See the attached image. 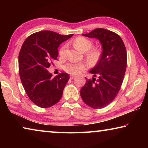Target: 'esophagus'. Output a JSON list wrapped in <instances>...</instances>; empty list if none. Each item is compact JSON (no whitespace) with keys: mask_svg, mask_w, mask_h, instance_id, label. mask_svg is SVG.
<instances>
[{"mask_svg":"<svg viewBox=\"0 0 148 148\" xmlns=\"http://www.w3.org/2000/svg\"><path fill=\"white\" fill-rule=\"evenodd\" d=\"M75 77H76V76H74V75H71V76H70V79H72L74 78Z\"/></svg>","mask_w":148,"mask_h":148,"instance_id":"1","label":"esophagus"}]
</instances>
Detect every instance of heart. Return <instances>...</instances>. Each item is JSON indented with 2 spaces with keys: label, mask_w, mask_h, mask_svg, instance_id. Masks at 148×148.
<instances>
[{
  "label": "heart",
  "mask_w": 148,
  "mask_h": 148,
  "mask_svg": "<svg viewBox=\"0 0 148 148\" xmlns=\"http://www.w3.org/2000/svg\"><path fill=\"white\" fill-rule=\"evenodd\" d=\"M74 47L79 51H87V57L89 61L92 64H96L99 61L102 56L101 49L98 47H92V42L91 40L83 36H78L73 41ZM65 47L64 46L61 47L59 50V55L63 56L64 55ZM87 64L85 62H69L64 66V70L71 74H77L87 68Z\"/></svg>",
  "instance_id": "b5f03b06"
}]
</instances>
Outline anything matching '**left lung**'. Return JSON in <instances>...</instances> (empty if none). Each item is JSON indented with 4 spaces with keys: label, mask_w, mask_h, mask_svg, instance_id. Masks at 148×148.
Masks as SVG:
<instances>
[{
    "label": "left lung",
    "mask_w": 148,
    "mask_h": 148,
    "mask_svg": "<svg viewBox=\"0 0 148 148\" xmlns=\"http://www.w3.org/2000/svg\"><path fill=\"white\" fill-rule=\"evenodd\" d=\"M82 35L99 40L102 51L101 59L89 71L93 77H86L80 95L87 106L101 109L114 101L121 88L127 67L126 48L118 34L105 29H95Z\"/></svg>",
    "instance_id": "1"
}]
</instances>
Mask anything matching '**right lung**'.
Segmentation results:
<instances>
[{"label": "right lung", "instance_id": "obj_1", "mask_svg": "<svg viewBox=\"0 0 148 148\" xmlns=\"http://www.w3.org/2000/svg\"><path fill=\"white\" fill-rule=\"evenodd\" d=\"M73 35L42 31L30 35L22 45L19 54L20 78L29 99L39 107H51L61 99L69 75L62 72L51 77L47 69L57 60L59 45Z\"/></svg>", "mask_w": 148, "mask_h": 148}]
</instances>
